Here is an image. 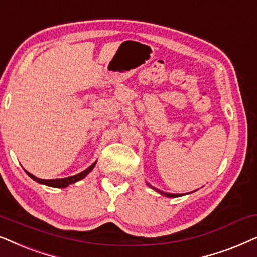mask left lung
<instances>
[{
  "label": "left lung",
  "mask_w": 257,
  "mask_h": 257,
  "mask_svg": "<svg viewBox=\"0 0 257 257\" xmlns=\"http://www.w3.org/2000/svg\"><path fill=\"white\" fill-rule=\"evenodd\" d=\"M152 187V186H150ZM154 189H155L156 191H159L160 194H162V195H164V196H167V197H177V196H180V194H169V193H164V191H161V190H159V189H156V188H154Z\"/></svg>",
  "instance_id": "left-lung-1"
}]
</instances>
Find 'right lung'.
Returning a JSON list of instances; mask_svg holds the SVG:
<instances>
[{
    "instance_id": "1",
    "label": "right lung",
    "mask_w": 257,
    "mask_h": 257,
    "mask_svg": "<svg viewBox=\"0 0 257 257\" xmlns=\"http://www.w3.org/2000/svg\"><path fill=\"white\" fill-rule=\"evenodd\" d=\"M95 164H96V162H94L93 164H91L90 167H88L87 169L83 170V172L77 174V175H74V176H69V177H66V179H56V180H42V179H39V177L34 176L33 174L28 173L26 170V173L28 174V175L32 177V179L34 181H36V182L39 183H42V184H46V186H49V187H55V188H64V187H68L69 184L74 183V182H77L78 180L83 179V177H85L88 175L89 173L91 172V169L94 168Z\"/></svg>"
}]
</instances>
